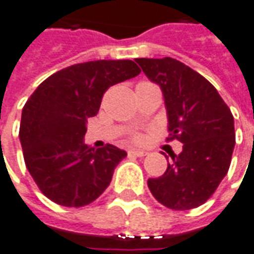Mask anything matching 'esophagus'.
Instances as JSON below:
<instances>
[{
	"mask_svg": "<svg viewBox=\"0 0 254 254\" xmlns=\"http://www.w3.org/2000/svg\"><path fill=\"white\" fill-rule=\"evenodd\" d=\"M129 153H130V155H133V156L142 158V156H146L149 152L148 150H145V149H130V150H129Z\"/></svg>",
	"mask_w": 254,
	"mask_h": 254,
	"instance_id": "1",
	"label": "esophagus"
}]
</instances>
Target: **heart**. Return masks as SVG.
Here are the masks:
<instances>
[{
  "mask_svg": "<svg viewBox=\"0 0 254 254\" xmlns=\"http://www.w3.org/2000/svg\"><path fill=\"white\" fill-rule=\"evenodd\" d=\"M136 140H140V138H139V136H136Z\"/></svg>",
  "mask_w": 254,
  "mask_h": 254,
  "instance_id": "obj_1",
  "label": "heart"
}]
</instances>
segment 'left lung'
I'll return each mask as SVG.
<instances>
[{"mask_svg":"<svg viewBox=\"0 0 254 254\" xmlns=\"http://www.w3.org/2000/svg\"><path fill=\"white\" fill-rule=\"evenodd\" d=\"M149 81L162 89L171 139L183 143L179 155L149 190L163 206L189 210L203 204L226 176L235 149L233 115L216 88L173 58H136Z\"/></svg>","mask_w":254,"mask_h":254,"instance_id":"left-lung-1","label":"left lung"}]
</instances>
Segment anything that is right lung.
I'll list each match as a JSON object with an SVG mask.
<instances>
[{"label":"right lung","mask_w":254,"mask_h":254,"mask_svg":"<svg viewBox=\"0 0 254 254\" xmlns=\"http://www.w3.org/2000/svg\"><path fill=\"white\" fill-rule=\"evenodd\" d=\"M140 73L130 60L89 61L55 72L22 109L19 140L28 172L52 202L81 207L98 199L127 152L83 142L86 122L98 114L105 91Z\"/></svg>","instance_id":"right-lung-1"}]
</instances>
